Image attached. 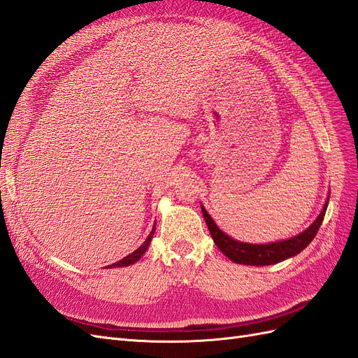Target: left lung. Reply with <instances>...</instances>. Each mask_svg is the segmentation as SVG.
I'll return each instance as SVG.
<instances>
[{"label": "left lung", "mask_w": 358, "mask_h": 358, "mask_svg": "<svg viewBox=\"0 0 358 358\" xmlns=\"http://www.w3.org/2000/svg\"><path fill=\"white\" fill-rule=\"evenodd\" d=\"M327 204H329V200L326 201V204H324V209L321 210L315 222H313L308 230H305L296 237H292V239L280 241V242H275V243H267V245H252V243L237 242V241L231 239L230 236L222 233L218 227H216V224L210 218V215L206 212L203 206H201V212H203L206 224H208V229L210 231L213 242L221 249L225 257H229L231 262L239 263V264L270 266V264H276V263L284 262V259L301 252L303 249H305L312 242V239L317 236V233L320 230L324 216H326Z\"/></svg>", "instance_id": "left-lung-1"}]
</instances>
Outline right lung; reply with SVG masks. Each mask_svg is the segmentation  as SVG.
I'll list each match as a JSON object with an SVG mask.
<instances>
[{
  "label": "right lung",
  "instance_id": "obj_1",
  "mask_svg": "<svg viewBox=\"0 0 358 358\" xmlns=\"http://www.w3.org/2000/svg\"><path fill=\"white\" fill-rule=\"evenodd\" d=\"M154 233H155V229H152V231H150V234L148 236V239L143 242V245L138 246V249H136V251H134L133 254H129V255L124 257L122 259H119V262H116V263H113V264H110V266H107V267H124V266L134 264V263L137 262V259L142 258V255L146 252V249H148L150 241H152V237H154Z\"/></svg>",
  "mask_w": 358,
  "mask_h": 358
}]
</instances>
